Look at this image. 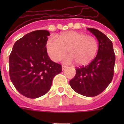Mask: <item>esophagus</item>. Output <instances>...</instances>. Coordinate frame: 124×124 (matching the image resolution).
Returning <instances> with one entry per match:
<instances>
[{"mask_svg": "<svg viewBox=\"0 0 124 124\" xmlns=\"http://www.w3.org/2000/svg\"><path fill=\"white\" fill-rule=\"evenodd\" d=\"M66 68H67V66H65V65L62 66V70H64Z\"/></svg>", "mask_w": 124, "mask_h": 124, "instance_id": "esophagus-1", "label": "esophagus"}]
</instances>
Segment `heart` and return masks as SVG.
Listing matches in <instances>:
<instances>
[{
  "mask_svg": "<svg viewBox=\"0 0 124 124\" xmlns=\"http://www.w3.org/2000/svg\"><path fill=\"white\" fill-rule=\"evenodd\" d=\"M99 42L96 37L83 32L67 31L54 38H49L46 42V50L53 61H58L67 54L64 61H74L79 66H86L96 58L99 50Z\"/></svg>",
  "mask_w": 124,
  "mask_h": 124,
  "instance_id": "1",
  "label": "heart"
}]
</instances>
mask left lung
Listing matches in <instances>:
<instances>
[{"label":"left lung","mask_w":124,"mask_h":124,"mask_svg":"<svg viewBox=\"0 0 124 124\" xmlns=\"http://www.w3.org/2000/svg\"><path fill=\"white\" fill-rule=\"evenodd\" d=\"M99 42V50L87 65L76 68V75L70 81L73 90L84 96L94 97L105 90L114 76L116 55L113 45L108 37L99 30L87 28Z\"/></svg>","instance_id":"obj_1"}]
</instances>
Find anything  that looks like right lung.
Returning a JSON list of instances; mask_svg holds the SVG:
<instances>
[{"instance_id":"1","label":"right lung","mask_w":124,"mask_h":124,"mask_svg":"<svg viewBox=\"0 0 124 124\" xmlns=\"http://www.w3.org/2000/svg\"><path fill=\"white\" fill-rule=\"evenodd\" d=\"M48 31H31L17 40L9 56L11 81L21 94L35 99L46 94L53 78L62 71L61 65L49 58L46 42Z\"/></svg>"}]
</instances>
